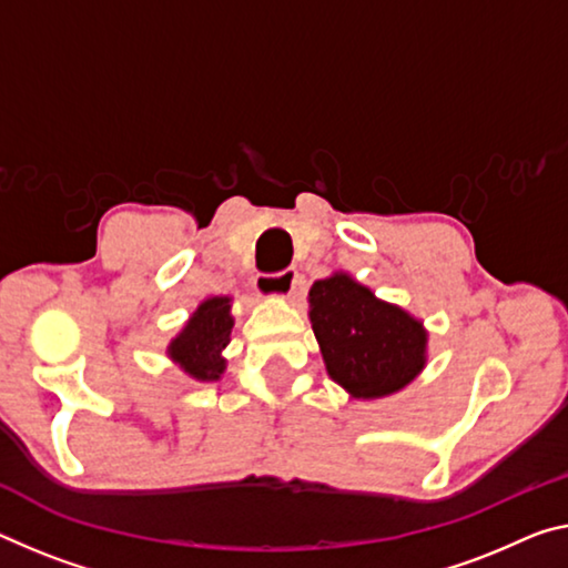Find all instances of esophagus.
Returning a JSON list of instances; mask_svg holds the SVG:
<instances>
[{
  "label": "esophagus",
  "instance_id": "esophagus-1",
  "mask_svg": "<svg viewBox=\"0 0 568 568\" xmlns=\"http://www.w3.org/2000/svg\"><path fill=\"white\" fill-rule=\"evenodd\" d=\"M301 283V275L298 270H283V273H273V275H260L255 281V287L257 293L263 295V298H270V301H285L291 298V295L295 293V287H298Z\"/></svg>",
  "mask_w": 568,
  "mask_h": 568
}]
</instances>
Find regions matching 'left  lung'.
Listing matches in <instances>:
<instances>
[{
	"label": "left lung",
	"mask_w": 568,
	"mask_h": 568,
	"mask_svg": "<svg viewBox=\"0 0 568 568\" xmlns=\"http://www.w3.org/2000/svg\"><path fill=\"white\" fill-rule=\"evenodd\" d=\"M311 323L326 372L354 399L399 392L427 364V331L399 305L379 301L346 273L316 281Z\"/></svg>",
	"instance_id": "8db88e82"
}]
</instances>
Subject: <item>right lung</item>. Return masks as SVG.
<instances>
[{
	"label": "right lung",
	"instance_id": "add662e5",
	"mask_svg": "<svg viewBox=\"0 0 568 568\" xmlns=\"http://www.w3.org/2000/svg\"><path fill=\"white\" fill-rule=\"evenodd\" d=\"M230 308L232 298L227 295L206 298L186 321L182 333L171 338L166 348L169 358L196 382H217L227 368L222 351L230 344V333L235 326Z\"/></svg>",
	"mask_w": 568,
	"mask_h": 568
}]
</instances>
